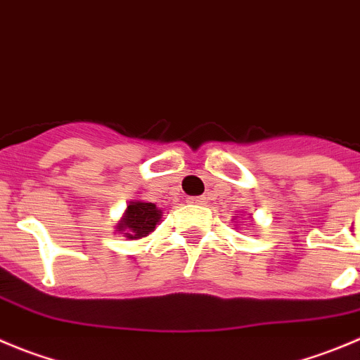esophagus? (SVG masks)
I'll use <instances>...</instances> for the list:
<instances>
[{"instance_id":"1","label":"esophagus","mask_w":360,"mask_h":360,"mask_svg":"<svg viewBox=\"0 0 360 360\" xmlns=\"http://www.w3.org/2000/svg\"><path fill=\"white\" fill-rule=\"evenodd\" d=\"M189 203L203 205V203H205V198H203V196H193V198H189Z\"/></svg>"}]
</instances>
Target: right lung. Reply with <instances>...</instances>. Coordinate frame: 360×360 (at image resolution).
<instances>
[{
  "label": "right lung",
  "instance_id": "1",
  "mask_svg": "<svg viewBox=\"0 0 360 360\" xmlns=\"http://www.w3.org/2000/svg\"><path fill=\"white\" fill-rule=\"evenodd\" d=\"M160 219V210L153 203H143V201H132L127 207L125 215L120 222V231H129L127 238H141L153 231L155 224Z\"/></svg>",
  "mask_w": 360,
  "mask_h": 360
}]
</instances>
